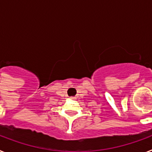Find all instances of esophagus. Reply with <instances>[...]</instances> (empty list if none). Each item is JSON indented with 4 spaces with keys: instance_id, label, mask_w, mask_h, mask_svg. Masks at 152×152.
Listing matches in <instances>:
<instances>
[{
    "instance_id": "obj_1",
    "label": "esophagus",
    "mask_w": 152,
    "mask_h": 152,
    "mask_svg": "<svg viewBox=\"0 0 152 152\" xmlns=\"http://www.w3.org/2000/svg\"><path fill=\"white\" fill-rule=\"evenodd\" d=\"M70 98H71V99H72V100H75V96H72V97H70Z\"/></svg>"
}]
</instances>
